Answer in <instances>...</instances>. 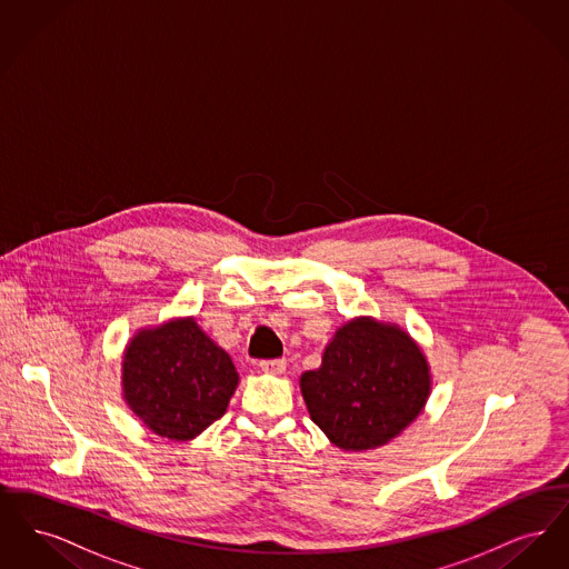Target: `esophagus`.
I'll return each instance as SVG.
<instances>
[{
  "label": "esophagus",
  "instance_id": "34e87169",
  "mask_svg": "<svg viewBox=\"0 0 569 569\" xmlns=\"http://www.w3.org/2000/svg\"><path fill=\"white\" fill-rule=\"evenodd\" d=\"M286 367H288V362H286L283 358H272V360H262V362H260V369H262L264 373H271V376L286 373Z\"/></svg>",
  "mask_w": 569,
  "mask_h": 569
}]
</instances>
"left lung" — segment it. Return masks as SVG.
<instances>
[{
	"instance_id": "obj_1",
	"label": "left lung",
	"mask_w": 569,
	"mask_h": 569,
	"mask_svg": "<svg viewBox=\"0 0 569 569\" xmlns=\"http://www.w3.org/2000/svg\"><path fill=\"white\" fill-rule=\"evenodd\" d=\"M311 420L341 450H371L411 425L431 392L422 350L397 325L356 318L326 346L322 367L300 376Z\"/></svg>"
}]
</instances>
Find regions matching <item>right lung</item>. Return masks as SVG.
I'll return each instance as SVG.
<instances>
[{
    "label": "right lung",
    "instance_id": "obj_1",
    "mask_svg": "<svg viewBox=\"0 0 569 569\" xmlns=\"http://www.w3.org/2000/svg\"><path fill=\"white\" fill-rule=\"evenodd\" d=\"M123 399L147 429L188 441L219 420L239 373L193 318L142 328L123 353Z\"/></svg>",
    "mask_w": 569,
    "mask_h": 569
}]
</instances>
